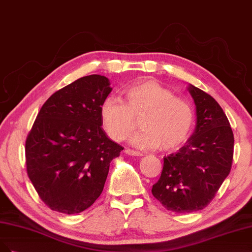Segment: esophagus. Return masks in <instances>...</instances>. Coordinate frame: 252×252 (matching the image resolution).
<instances>
[{
  "label": "esophagus",
  "mask_w": 252,
  "mask_h": 252,
  "mask_svg": "<svg viewBox=\"0 0 252 252\" xmlns=\"http://www.w3.org/2000/svg\"><path fill=\"white\" fill-rule=\"evenodd\" d=\"M125 153L126 154V155H128V156H142L141 153L133 151V150H129V149H126Z\"/></svg>",
  "instance_id": "34e87169"
}]
</instances>
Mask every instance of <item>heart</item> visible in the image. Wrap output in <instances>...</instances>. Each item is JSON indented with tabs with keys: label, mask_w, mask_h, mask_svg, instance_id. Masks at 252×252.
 <instances>
[{
	"label": "heart",
	"mask_w": 252,
	"mask_h": 252,
	"mask_svg": "<svg viewBox=\"0 0 252 252\" xmlns=\"http://www.w3.org/2000/svg\"><path fill=\"white\" fill-rule=\"evenodd\" d=\"M126 100L108 97L100 105L101 124L114 141L126 140L140 120L142 129L131 138L140 150L174 151L189 139L193 126L191 105L154 80L138 82L125 90Z\"/></svg>",
	"instance_id": "obj_1"
}]
</instances>
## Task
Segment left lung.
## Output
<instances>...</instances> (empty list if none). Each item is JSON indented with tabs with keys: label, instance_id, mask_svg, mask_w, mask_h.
Instances as JSON below:
<instances>
[{
	"label": "left lung",
	"instance_id": "8db88e82",
	"mask_svg": "<svg viewBox=\"0 0 252 252\" xmlns=\"http://www.w3.org/2000/svg\"><path fill=\"white\" fill-rule=\"evenodd\" d=\"M197 123L184 147L164 157L159 180L152 193L167 210L198 212L214 199L229 175L233 156V133L225 113L214 97L199 88H188Z\"/></svg>",
	"mask_w": 252,
	"mask_h": 252
}]
</instances>
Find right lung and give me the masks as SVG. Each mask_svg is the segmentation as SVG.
<instances>
[{"instance_id": "1", "label": "right lung", "mask_w": 252, "mask_h": 252, "mask_svg": "<svg viewBox=\"0 0 252 252\" xmlns=\"http://www.w3.org/2000/svg\"><path fill=\"white\" fill-rule=\"evenodd\" d=\"M111 91L105 76L75 80L47 99L28 134V177L55 212L90 207L102 192L111 161L124 150L101 127L100 105Z\"/></svg>"}]
</instances>
